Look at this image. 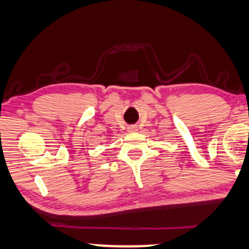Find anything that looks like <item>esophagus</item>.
I'll list each match as a JSON object with an SVG mask.
<instances>
[{
	"mask_svg": "<svg viewBox=\"0 0 249 249\" xmlns=\"http://www.w3.org/2000/svg\"><path fill=\"white\" fill-rule=\"evenodd\" d=\"M127 130H128V132H135V131H137V127L136 125H129V127L127 128Z\"/></svg>",
	"mask_w": 249,
	"mask_h": 249,
	"instance_id": "esophagus-1",
	"label": "esophagus"
}]
</instances>
